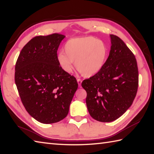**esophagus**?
Wrapping results in <instances>:
<instances>
[{
	"mask_svg": "<svg viewBox=\"0 0 154 154\" xmlns=\"http://www.w3.org/2000/svg\"><path fill=\"white\" fill-rule=\"evenodd\" d=\"M77 83H78V85H79V87H81V83H82V80L79 79H77Z\"/></svg>",
	"mask_w": 154,
	"mask_h": 154,
	"instance_id": "obj_1",
	"label": "esophagus"
}]
</instances>
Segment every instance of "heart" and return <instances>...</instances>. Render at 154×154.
I'll return each instance as SVG.
<instances>
[{"label": "heart", "instance_id": "1", "mask_svg": "<svg viewBox=\"0 0 154 154\" xmlns=\"http://www.w3.org/2000/svg\"><path fill=\"white\" fill-rule=\"evenodd\" d=\"M63 52L57 55V60L65 73H71L75 67L85 77L97 74L102 69L107 55V48L102 41L93 37L73 38L65 44Z\"/></svg>", "mask_w": 154, "mask_h": 154}]
</instances>
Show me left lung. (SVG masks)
Here are the masks:
<instances>
[{
    "instance_id": "left-lung-1",
    "label": "left lung",
    "mask_w": 154,
    "mask_h": 154,
    "mask_svg": "<svg viewBox=\"0 0 154 154\" xmlns=\"http://www.w3.org/2000/svg\"><path fill=\"white\" fill-rule=\"evenodd\" d=\"M109 57L94 76L84 80L86 104L91 116L110 122L120 117L135 99L138 87V69L134 55L115 35H110Z\"/></svg>"
}]
</instances>
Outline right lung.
Listing matches in <instances>:
<instances>
[{"instance_id": "1", "label": "right lung", "mask_w": 154, "mask_h": 154, "mask_svg": "<svg viewBox=\"0 0 154 154\" xmlns=\"http://www.w3.org/2000/svg\"><path fill=\"white\" fill-rule=\"evenodd\" d=\"M65 36L59 34L32 38L22 48L15 66V83L30 115L43 124L67 116L78 84L62 69L57 51Z\"/></svg>"}]
</instances>
